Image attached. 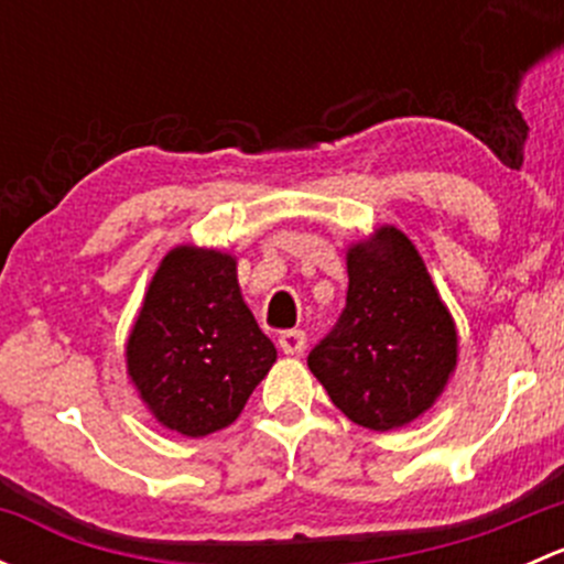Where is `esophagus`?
I'll list each match as a JSON object with an SVG mask.
<instances>
[{
    "mask_svg": "<svg viewBox=\"0 0 564 564\" xmlns=\"http://www.w3.org/2000/svg\"><path fill=\"white\" fill-rule=\"evenodd\" d=\"M278 346H281L283 355L289 357H297L305 351V333L303 329H286V333H281V338H278Z\"/></svg>",
    "mask_w": 564,
    "mask_h": 564,
    "instance_id": "esophagus-1",
    "label": "esophagus"
}]
</instances>
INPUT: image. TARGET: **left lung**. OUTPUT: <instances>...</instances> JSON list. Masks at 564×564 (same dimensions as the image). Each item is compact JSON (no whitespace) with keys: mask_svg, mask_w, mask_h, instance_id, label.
<instances>
[{"mask_svg":"<svg viewBox=\"0 0 564 564\" xmlns=\"http://www.w3.org/2000/svg\"><path fill=\"white\" fill-rule=\"evenodd\" d=\"M346 272V308L308 368L351 423L401 429L429 412L456 373V318L395 226L351 242Z\"/></svg>","mask_w":564,"mask_h":564,"instance_id":"left-lung-1","label":"left lung"}]
</instances>
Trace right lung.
I'll use <instances>...</instances> for the list:
<instances>
[{
	"label": "right lung",
	"mask_w": 564,
	"mask_h": 564,
	"mask_svg": "<svg viewBox=\"0 0 564 564\" xmlns=\"http://www.w3.org/2000/svg\"><path fill=\"white\" fill-rule=\"evenodd\" d=\"M275 357L242 300L237 256L193 242L163 256L124 344L141 403L191 440L235 423Z\"/></svg>",
	"instance_id": "1"
}]
</instances>
